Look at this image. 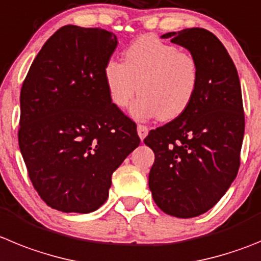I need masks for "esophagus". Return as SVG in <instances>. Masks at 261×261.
Returning a JSON list of instances; mask_svg holds the SVG:
<instances>
[{
  "label": "esophagus",
  "mask_w": 261,
  "mask_h": 261,
  "mask_svg": "<svg viewBox=\"0 0 261 261\" xmlns=\"http://www.w3.org/2000/svg\"><path fill=\"white\" fill-rule=\"evenodd\" d=\"M137 133H138V136H140L141 140H143V138L147 136V133H149V128H147L146 125L138 124V125H137Z\"/></svg>",
  "instance_id": "esophagus-1"
}]
</instances>
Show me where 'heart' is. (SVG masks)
Here are the masks:
<instances>
[{"mask_svg":"<svg viewBox=\"0 0 261 261\" xmlns=\"http://www.w3.org/2000/svg\"><path fill=\"white\" fill-rule=\"evenodd\" d=\"M105 81L112 105L125 109L138 90L130 112L137 119L158 116L169 121L194 101L200 72L197 58L154 35L138 37L124 50V62L105 64Z\"/></svg>","mask_w":261,"mask_h":261,"instance_id":"b5f03b06","label":"heart"}]
</instances>
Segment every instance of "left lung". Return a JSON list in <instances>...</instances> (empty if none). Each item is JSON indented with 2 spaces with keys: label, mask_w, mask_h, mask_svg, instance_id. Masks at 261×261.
I'll return each mask as SVG.
<instances>
[{
  "label": "left lung",
  "mask_w": 261,
  "mask_h": 261,
  "mask_svg": "<svg viewBox=\"0 0 261 261\" xmlns=\"http://www.w3.org/2000/svg\"><path fill=\"white\" fill-rule=\"evenodd\" d=\"M186 47L199 64V88L189 109L150 130L155 154L149 188L167 215L189 219L211 210L237 177L245 135L238 72L212 32L188 28L162 36Z\"/></svg>",
  "instance_id": "obj_1"
}]
</instances>
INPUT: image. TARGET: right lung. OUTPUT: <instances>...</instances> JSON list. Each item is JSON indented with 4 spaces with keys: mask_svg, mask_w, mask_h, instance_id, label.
Returning <instances> with one entry per match:
<instances>
[{
    "mask_svg": "<svg viewBox=\"0 0 261 261\" xmlns=\"http://www.w3.org/2000/svg\"><path fill=\"white\" fill-rule=\"evenodd\" d=\"M118 45L102 28L64 25L44 44L20 90L19 149L49 207L89 214L140 145L135 121L114 106L105 64Z\"/></svg>",
    "mask_w": 261,
    "mask_h": 261,
    "instance_id": "add662e5",
    "label": "right lung"
}]
</instances>
